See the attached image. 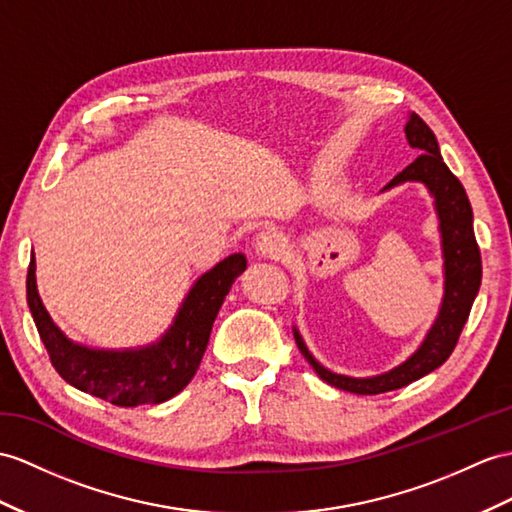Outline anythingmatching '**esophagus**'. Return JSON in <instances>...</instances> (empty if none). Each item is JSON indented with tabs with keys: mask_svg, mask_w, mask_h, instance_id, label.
<instances>
[{
	"mask_svg": "<svg viewBox=\"0 0 512 512\" xmlns=\"http://www.w3.org/2000/svg\"><path fill=\"white\" fill-rule=\"evenodd\" d=\"M254 247H256V254L260 258H276L282 249V236L278 230L265 228L256 234Z\"/></svg>",
	"mask_w": 512,
	"mask_h": 512,
	"instance_id": "obj_1",
	"label": "esophagus"
}]
</instances>
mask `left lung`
<instances>
[{
    "mask_svg": "<svg viewBox=\"0 0 512 512\" xmlns=\"http://www.w3.org/2000/svg\"><path fill=\"white\" fill-rule=\"evenodd\" d=\"M404 134L408 145L413 147L419 156L415 158V162H410L402 173H397L380 193L391 191L395 186L406 182H419L426 186L434 202V213L436 219H439L443 254V299L430 330L423 336L421 345L404 360V363L384 373H378V376L352 378L345 376V373H334L328 367H323L319 360L310 354L299 330L293 328L299 352L304 354L310 367L317 371V376L323 382L336 386V389L358 395H378L402 389V386L428 376L434 369H439L454 352L456 341L465 328L469 310L473 306V299H476L480 291L482 280L480 249L476 243V234H473V213L463 184H460L454 173L447 169L434 132L426 126V121L415 115V112L408 115Z\"/></svg>",
    "mask_w": 512,
    "mask_h": 512,
    "instance_id": "1",
    "label": "left lung"
}]
</instances>
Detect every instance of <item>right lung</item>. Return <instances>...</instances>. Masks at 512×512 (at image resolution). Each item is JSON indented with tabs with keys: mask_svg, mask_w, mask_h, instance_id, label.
I'll return each mask as SVG.
<instances>
[{
	"mask_svg": "<svg viewBox=\"0 0 512 512\" xmlns=\"http://www.w3.org/2000/svg\"><path fill=\"white\" fill-rule=\"evenodd\" d=\"M245 269L247 258L243 254L223 258L193 282L173 323L158 341L128 350H99V347L82 345L71 341L56 326L36 286L34 254L26 282L28 306L45 350L62 380L115 406L162 404L193 380L223 299Z\"/></svg>",
	"mask_w": 512,
	"mask_h": 512,
	"instance_id": "obj_1",
	"label": "right lung"
}]
</instances>
